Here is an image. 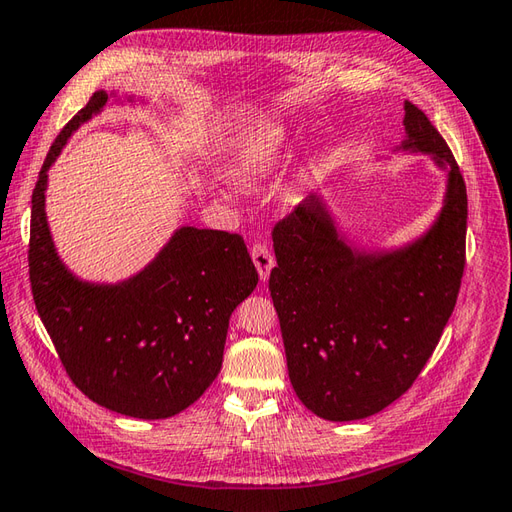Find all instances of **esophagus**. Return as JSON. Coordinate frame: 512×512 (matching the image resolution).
Masks as SVG:
<instances>
[{
    "label": "esophagus",
    "mask_w": 512,
    "mask_h": 512,
    "mask_svg": "<svg viewBox=\"0 0 512 512\" xmlns=\"http://www.w3.org/2000/svg\"><path fill=\"white\" fill-rule=\"evenodd\" d=\"M250 257H253L255 268H257V273H259V279L266 281L268 275H270V270L275 268L273 250H270L266 244H255L253 248H250Z\"/></svg>",
    "instance_id": "esophagus-1"
}]
</instances>
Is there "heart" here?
Segmentation results:
<instances>
[{
	"instance_id": "b5f03b06",
	"label": "heart",
	"mask_w": 512,
	"mask_h": 512,
	"mask_svg": "<svg viewBox=\"0 0 512 512\" xmlns=\"http://www.w3.org/2000/svg\"><path fill=\"white\" fill-rule=\"evenodd\" d=\"M292 127L286 121H266L250 129L237 145L228 176L242 189H257L284 167L292 145Z\"/></svg>"
}]
</instances>
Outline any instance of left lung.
Returning a JSON list of instances; mask_svg holds the SVG:
<instances>
[{
	"label": "left lung",
	"mask_w": 512,
	"mask_h": 512,
	"mask_svg": "<svg viewBox=\"0 0 512 512\" xmlns=\"http://www.w3.org/2000/svg\"><path fill=\"white\" fill-rule=\"evenodd\" d=\"M398 154L429 156L444 173L438 213L407 242L352 237L314 193L273 231L270 297L279 314L290 383L323 420L369 418L398 400L436 350L464 273L466 187L451 149L405 101Z\"/></svg>",
	"instance_id": "left-lung-1"
}]
</instances>
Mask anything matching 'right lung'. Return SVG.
Here are the masks:
<instances>
[{
    "instance_id": "right-lung-1",
    "label": "right lung",
    "mask_w": 512,
    "mask_h": 512,
    "mask_svg": "<svg viewBox=\"0 0 512 512\" xmlns=\"http://www.w3.org/2000/svg\"><path fill=\"white\" fill-rule=\"evenodd\" d=\"M107 105L147 99L96 92L54 140L32 193L30 286L72 383L105 409L162 420L193 405L220 374L228 319L259 277L242 235L195 226H178L138 273L112 284L63 262L46 213L48 171Z\"/></svg>"
}]
</instances>
